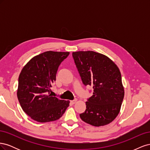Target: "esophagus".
I'll return each mask as SVG.
<instances>
[{"mask_svg": "<svg viewBox=\"0 0 150 150\" xmlns=\"http://www.w3.org/2000/svg\"><path fill=\"white\" fill-rule=\"evenodd\" d=\"M77 101H78V100H77L76 99H74V100H71V103L72 104H75V103L77 102Z\"/></svg>", "mask_w": 150, "mask_h": 150, "instance_id": "1", "label": "esophagus"}]
</instances>
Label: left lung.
<instances>
[{
    "instance_id": "left-lung-1",
    "label": "left lung",
    "mask_w": 150,
    "mask_h": 150,
    "mask_svg": "<svg viewBox=\"0 0 150 150\" xmlns=\"http://www.w3.org/2000/svg\"><path fill=\"white\" fill-rule=\"evenodd\" d=\"M72 56L83 84L93 88L81 119L97 127L110 124L118 115L125 96L118 67L106 56L92 51L73 52Z\"/></svg>"
}]
</instances>
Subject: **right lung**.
I'll list each match as a JSON object with an SVG mask.
<instances>
[{
    "label": "right lung",
    "instance_id": "right-lung-1",
    "mask_svg": "<svg viewBox=\"0 0 150 150\" xmlns=\"http://www.w3.org/2000/svg\"><path fill=\"white\" fill-rule=\"evenodd\" d=\"M69 54V52H44L33 57L21 70L17 96L22 110L33 120L39 122L57 120L69 106V101L50 94L58 67Z\"/></svg>",
    "mask_w": 150,
    "mask_h": 150
}]
</instances>
